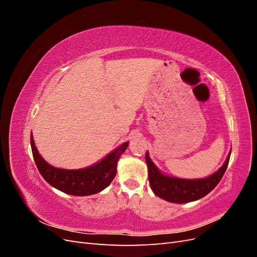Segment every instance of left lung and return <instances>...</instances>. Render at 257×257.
<instances>
[{"mask_svg":"<svg viewBox=\"0 0 257 257\" xmlns=\"http://www.w3.org/2000/svg\"><path fill=\"white\" fill-rule=\"evenodd\" d=\"M230 152L223 166L213 175L203 179H180L162 174L153 164L148 151L146 153V163L148 165L149 183L155 195L165 199L169 203L184 204L200 199L211 192L221 181V179L228 166Z\"/></svg>","mask_w":257,"mask_h":257,"instance_id":"1","label":"left lung"}]
</instances>
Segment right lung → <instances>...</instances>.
I'll return each instance as SVG.
<instances>
[{"label":"right lung","mask_w":257,"mask_h":257,"mask_svg":"<svg viewBox=\"0 0 257 257\" xmlns=\"http://www.w3.org/2000/svg\"><path fill=\"white\" fill-rule=\"evenodd\" d=\"M128 143H124L96 164L81 169H62L49 165L38 153L33 136L31 147L38 172L53 188L74 196H88L106 189L116 174V164Z\"/></svg>","instance_id":"1"}]
</instances>
